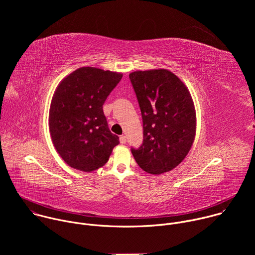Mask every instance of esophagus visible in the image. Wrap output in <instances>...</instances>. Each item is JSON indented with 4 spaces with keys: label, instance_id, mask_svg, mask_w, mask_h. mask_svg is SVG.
I'll use <instances>...</instances> for the list:
<instances>
[{
    "label": "esophagus",
    "instance_id": "34e87169",
    "mask_svg": "<svg viewBox=\"0 0 255 255\" xmlns=\"http://www.w3.org/2000/svg\"><path fill=\"white\" fill-rule=\"evenodd\" d=\"M126 141H127V139H126V136H124V135L120 136V143H122V144H125V143H126Z\"/></svg>",
    "mask_w": 255,
    "mask_h": 255
}]
</instances>
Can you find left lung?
<instances>
[{
	"label": "left lung",
	"mask_w": 255,
	"mask_h": 255,
	"mask_svg": "<svg viewBox=\"0 0 255 255\" xmlns=\"http://www.w3.org/2000/svg\"><path fill=\"white\" fill-rule=\"evenodd\" d=\"M129 78L143 121V143L131 152L144 171H170L185 159L195 140L197 118L192 96L167 69L136 70Z\"/></svg>",
	"instance_id": "8db88e82"
}]
</instances>
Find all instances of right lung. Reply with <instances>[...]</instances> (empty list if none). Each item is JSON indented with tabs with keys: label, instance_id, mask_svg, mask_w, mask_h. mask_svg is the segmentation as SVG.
Segmentation results:
<instances>
[{
	"label": "right lung",
	"instance_id": "right-lung-1",
	"mask_svg": "<svg viewBox=\"0 0 255 255\" xmlns=\"http://www.w3.org/2000/svg\"><path fill=\"white\" fill-rule=\"evenodd\" d=\"M122 77L84 66L57 86L49 109V131L57 153L70 167L94 171L107 163L119 144V137L108 127L103 105Z\"/></svg>",
	"mask_w": 255,
	"mask_h": 255
}]
</instances>
